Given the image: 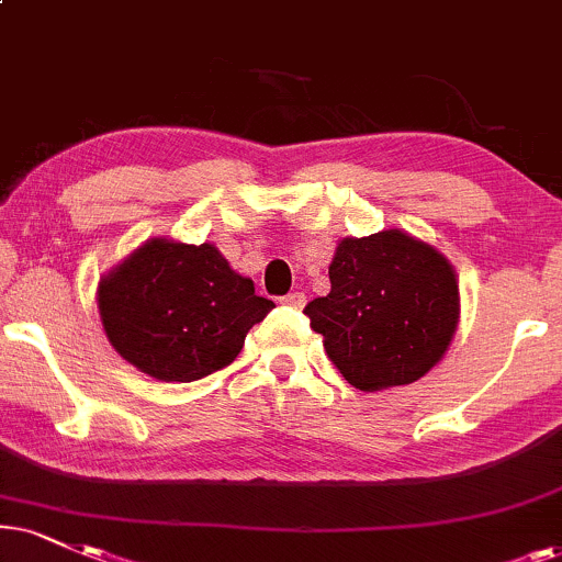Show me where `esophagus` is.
<instances>
[{
    "instance_id": "34e87169",
    "label": "esophagus",
    "mask_w": 562,
    "mask_h": 562,
    "mask_svg": "<svg viewBox=\"0 0 562 562\" xmlns=\"http://www.w3.org/2000/svg\"><path fill=\"white\" fill-rule=\"evenodd\" d=\"M282 303L293 305V308H303V305H305V293H301V290H293V293H288L285 297H282Z\"/></svg>"
}]
</instances>
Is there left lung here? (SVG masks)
<instances>
[{"instance_id": "obj_1", "label": "left lung", "mask_w": 562, "mask_h": 562, "mask_svg": "<svg viewBox=\"0 0 562 562\" xmlns=\"http://www.w3.org/2000/svg\"><path fill=\"white\" fill-rule=\"evenodd\" d=\"M329 280V295L303 314L355 389L404 386L443 358L459 322V285L436 248L402 231L345 238Z\"/></svg>"}]
</instances>
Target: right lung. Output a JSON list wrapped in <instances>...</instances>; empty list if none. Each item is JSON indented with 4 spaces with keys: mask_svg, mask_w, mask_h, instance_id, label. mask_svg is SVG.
Instances as JSON below:
<instances>
[{
    "mask_svg": "<svg viewBox=\"0 0 562 562\" xmlns=\"http://www.w3.org/2000/svg\"><path fill=\"white\" fill-rule=\"evenodd\" d=\"M98 308L124 360L153 379L189 383L231 366L274 303L215 246L153 238L103 277Z\"/></svg>",
    "mask_w": 562,
    "mask_h": 562,
    "instance_id": "add662e5",
    "label": "right lung"
}]
</instances>
